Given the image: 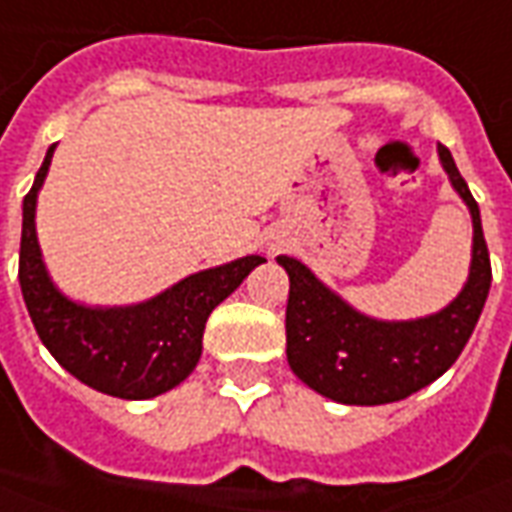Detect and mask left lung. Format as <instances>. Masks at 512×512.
<instances>
[{"label":"left lung","instance_id":"1","mask_svg":"<svg viewBox=\"0 0 512 512\" xmlns=\"http://www.w3.org/2000/svg\"><path fill=\"white\" fill-rule=\"evenodd\" d=\"M439 156L474 222L469 282L439 315L408 323L373 321L323 288L299 260L277 257L290 277L285 312L290 370L318 395L348 406L395 403L444 376L469 343L491 288V257L472 191L450 150L439 145Z\"/></svg>","mask_w":512,"mask_h":512}]
</instances>
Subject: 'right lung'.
I'll use <instances>...</instances> for the list:
<instances>
[{
  "label": "right lung",
  "instance_id": "obj_1",
  "mask_svg": "<svg viewBox=\"0 0 512 512\" xmlns=\"http://www.w3.org/2000/svg\"><path fill=\"white\" fill-rule=\"evenodd\" d=\"M51 153L24 197L18 282L35 332L71 376L123 400H147L189 376L202 354V332L213 307L233 293L263 257H241L200 271L153 301L126 310H87L57 293L40 260L35 238V200Z\"/></svg>",
  "mask_w": 512,
  "mask_h": 512
}]
</instances>
